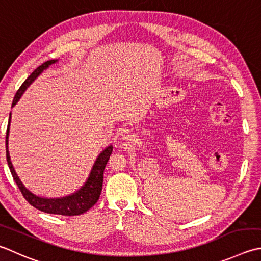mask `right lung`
<instances>
[{"label": "right lung", "instance_id": "obj_1", "mask_svg": "<svg viewBox=\"0 0 261 261\" xmlns=\"http://www.w3.org/2000/svg\"><path fill=\"white\" fill-rule=\"evenodd\" d=\"M58 62V60H49L47 62L43 63L39 65L37 69H36L34 72L30 74L27 79L24 80V83L20 87L19 90L15 94L13 101H12V107L18 103L19 99L21 98L22 94L25 91V89L32 85L35 79L43 72L44 70L48 68L49 65ZM10 122H11V113L9 115V124L7 129V137H5V147H7V161L10 171H11V174L14 178L15 183L19 187L20 191H21L22 196L24 197L25 200H27L30 205L37 208L38 211L47 213V214H55V215H63V216H75V215H81V214L86 213L88 209L93 207L97 200L99 199L101 189H103V178H104V170L107 164V161L113 151V146L110 145L106 147L105 149L100 152L98 157L96 158L93 167H91V171L89 173V176L85 182V185L81 187L79 190L75 192L71 193L65 197H60V198H45V197H39L36 196L27 188L23 186V183L20 180L18 176L17 172H15L14 167L12 165L11 157H10L9 152V132H10Z\"/></svg>", "mask_w": 261, "mask_h": 261}]
</instances>
